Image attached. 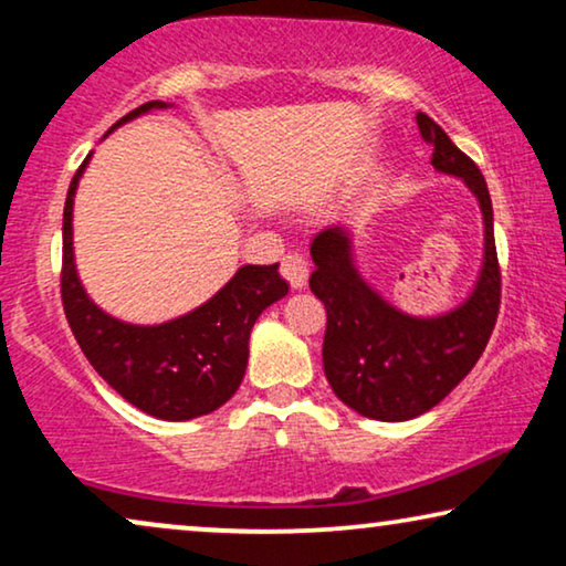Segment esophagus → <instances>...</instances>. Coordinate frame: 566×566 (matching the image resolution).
Returning a JSON list of instances; mask_svg holds the SVG:
<instances>
[{
  "mask_svg": "<svg viewBox=\"0 0 566 566\" xmlns=\"http://www.w3.org/2000/svg\"><path fill=\"white\" fill-rule=\"evenodd\" d=\"M281 273L285 281L291 283V289H306L308 283V262L301 258V254H289V258H283V265H281Z\"/></svg>",
  "mask_w": 566,
  "mask_h": 566,
  "instance_id": "esophagus-1",
  "label": "esophagus"
}]
</instances>
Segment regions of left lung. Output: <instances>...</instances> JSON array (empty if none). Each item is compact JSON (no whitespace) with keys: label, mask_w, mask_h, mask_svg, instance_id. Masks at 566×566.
I'll list each match as a JSON object with an SVG mask.
<instances>
[{"label":"left lung","mask_w":566,"mask_h":566,"mask_svg":"<svg viewBox=\"0 0 566 566\" xmlns=\"http://www.w3.org/2000/svg\"><path fill=\"white\" fill-rule=\"evenodd\" d=\"M417 126L432 144L436 172L461 177L479 200L484 258L469 296L446 314H405L360 275L350 229L327 227L312 242L316 268L308 285L327 308L324 376L339 401L381 422L412 420L443 401L476 366L500 312L494 216L484 177L436 120L417 113Z\"/></svg>","instance_id":"obj_1"}]
</instances>
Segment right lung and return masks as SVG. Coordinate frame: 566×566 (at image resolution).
I'll use <instances>...</instances> for the list:
<instances>
[{
	"label": "right lung",
	"instance_id": "1",
	"mask_svg": "<svg viewBox=\"0 0 566 566\" xmlns=\"http://www.w3.org/2000/svg\"><path fill=\"white\" fill-rule=\"evenodd\" d=\"M165 107L169 103L151 99L130 111L107 134L138 115ZM90 159L92 151L76 169L64 203L61 298L69 327L92 368L142 412L169 422L211 415L234 397L250 358L254 322L289 293V283L277 273V262L244 265L206 304L177 319L161 324L115 319L87 296L74 262V196Z\"/></svg>",
	"mask_w": 566,
	"mask_h": 566
}]
</instances>
